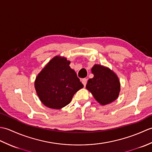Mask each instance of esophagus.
Masks as SVG:
<instances>
[{"label":"esophagus","mask_w":152,"mask_h":152,"mask_svg":"<svg viewBox=\"0 0 152 152\" xmlns=\"http://www.w3.org/2000/svg\"><path fill=\"white\" fill-rule=\"evenodd\" d=\"M87 82H88V79H86V78H83L82 80V83L83 84V86H84V87L87 84Z\"/></svg>","instance_id":"esophagus-1"}]
</instances>
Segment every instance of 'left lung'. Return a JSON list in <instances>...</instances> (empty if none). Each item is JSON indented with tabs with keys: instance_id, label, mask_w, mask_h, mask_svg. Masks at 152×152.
I'll use <instances>...</instances> for the list:
<instances>
[{
	"instance_id": "8db88e82",
	"label": "left lung",
	"mask_w": 152,
	"mask_h": 152,
	"mask_svg": "<svg viewBox=\"0 0 152 152\" xmlns=\"http://www.w3.org/2000/svg\"><path fill=\"white\" fill-rule=\"evenodd\" d=\"M94 75L89 79L86 88L100 104L106 105L114 101L120 91V83L117 75L108 68L95 64L91 69Z\"/></svg>"
}]
</instances>
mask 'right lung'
<instances>
[{"label": "right lung", "instance_id": "add662e5", "mask_svg": "<svg viewBox=\"0 0 152 152\" xmlns=\"http://www.w3.org/2000/svg\"><path fill=\"white\" fill-rule=\"evenodd\" d=\"M70 63L65 57L56 56L37 76L35 89L41 102L47 107H64L83 87Z\"/></svg>", "mask_w": 152, "mask_h": 152}]
</instances>
